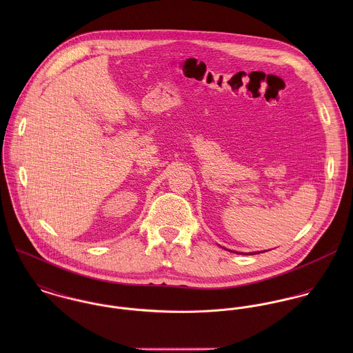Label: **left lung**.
Wrapping results in <instances>:
<instances>
[{
    "label": "left lung",
    "instance_id": "left-lung-1",
    "mask_svg": "<svg viewBox=\"0 0 353 353\" xmlns=\"http://www.w3.org/2000/svg\"><path fill=\"white\" fill-rule=\"evenodd\" d=\"M228 252H231V250H228ZM249 254H255V252H249Z\"/></svg>",
    "mask_w": 353,
    "mask_h": 353
}]
</instances>
